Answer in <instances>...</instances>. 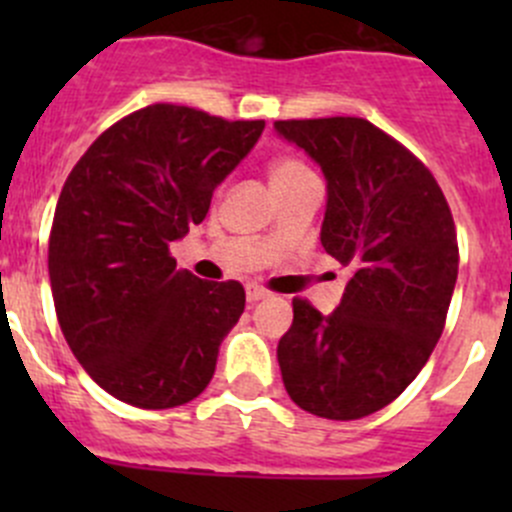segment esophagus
<instances>
[{
    "mask_svg": "<svg viewBox=\"0 0 512 512\" xmlns=\"http://www.w3.org/2000/svg\"><path fill=\"white\" fill-rule=\"evenodd\" d=\"M267 294L270 292H267L262 285H255V282H252V285H247V302H260V299H265Z\"/></svg>",
    "mask_w": 512,
    "mask_h": 512,
    "instance_id": "1",
    "label": "esophagus"
}]
</instances>
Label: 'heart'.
Instances as JSON below:
<instances>
[{"label": "heart", "mask_w": 512, "mask_h": 512, "mask_svg": "<svg viewBox=\"0 0 512 512\" xmlns=\"http://www.w3.org/2000/svg\"><path fill=\"white\" fill-rule=\"evenodd\" d=\"M267 175H270V183L275 188V193L280 195L282 190L292 188V185L302 183V180L314 178L312 170L307 168V163L294 156H277L267 165Z\"/></svg>", "instance_id": "heart-1"}]
</instances>
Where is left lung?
I'll list each match as a JSON object with an SVG mask.
<instances>
[{
    "mask_svg": "<svg viewBox=\"0 0 512 512\" xmlns=\"http://www.w3.org/2000/svg\"><path fill=\"white\" fill-rule=\"evenodd\" d=\"M275 128L322 165V245L349 272L329 317L292 299L277 344L282 381L299 409L354 421L391 404L436 347L458 277L456 225L431 170L366 118Z\"/></svg>",
    "mask_w": 512,
    "mask_h": 512,
    "instance_id": "left-lung-1",
    "label": "left lung"
}]
</instances>
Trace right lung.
<instances>
[{
    "instance_id": "add662e5",
    "label": "right lung",
    "mask_w": 512,
    "mask_h": 512,
    "mask_svg": "<svg viewBox=\"0 0 512 512\" xmlns=\"http://www.w3.org/2000/svg\"><path fill=\"white\" fill-rule=\"evenodd\" d=\"M262 128L153 103L106 128L66 178L49 235L56 319L79 364L123 404L173 409L213 379L245 287L178 270L170 242L203 223Z\"/></svg>"
}]
</instances>
